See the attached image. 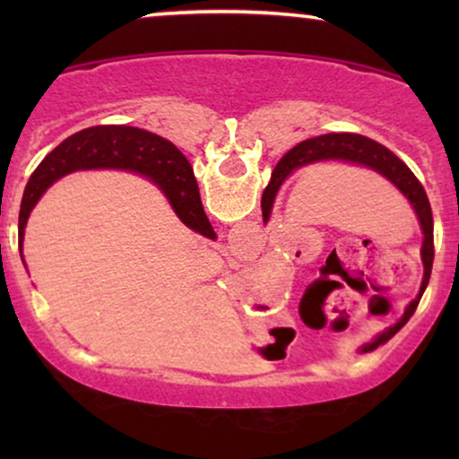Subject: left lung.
<instances>
[{"label": "left lung", "instance_id": "1", "mask_svg": "<svg viewBox=\"0 0 459 459\" xmlns=\"http://www.w3.org/2000/svg\"><path fill=\"white\" fill-rule=\"evenodd\" d=\"M319 160H347L380 173L382 178L391 181V184L397 187L407 200H410V204L413 206V211H416V215L420 219V228H422V234H424L422 250H420V255H422V263H424V278H422V286H420L418 297L407 305L403 317H401L397 324L382 332L380 336H376L372 342L363 344L361 353H369V351L378 349L380 344H385L388 338L394 336L401 328H403L407 319H410L413 316V311H416L426 286H429L432 259H435V240H432V228H435V223H432L430 203L422 184H420L416 175L411 173V169L407 167L403 160L397 159L391 150L382 146V143L357 134H328V135L313 137V140L300 142L281 156L272 173V181H269L265 192H263V198H261L263 219H267L269 212H272L275 194H278L280 186L284 184L288 175L297 171L300 167L313 165V162H319Z\"/></svg>", "mask_w": 459, "mask_h": 459}]
</instances>
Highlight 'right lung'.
<instances>
[{"mask_svg": "<svg viewBox=\"0 0 459 459\" xmlns=\"http://www.w3.org/2000/svg\"><path fill=\"white\" fill-rule=\"evenodd\" d=\"M79 169H127L146 175L167 194L173 211L187 228L212 238V228L204 215L196 178L186 156L165 137L127 125H98L66 137L39 162L24 187L21 215H18V248L22 256V240L27 219L41 194ZM24 263V261H22Z\"/></svg>", "mask_w": 459, "mask_h": 459, "instance_id": "add662e5", "label": "right lung"}]
</instances>
